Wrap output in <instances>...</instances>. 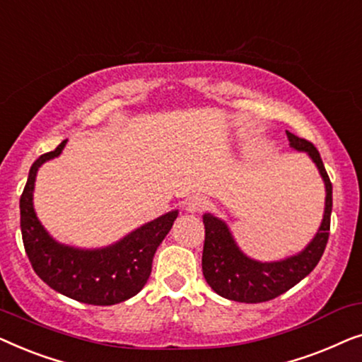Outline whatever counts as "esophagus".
<instances>
[{
	"label": "esophagus",
	"instance_id": "1",
	"mask_svg": "<svg viewBox=\"0 0 362 362\" xmlns=\"http://www.w3.org/2000/svg\"><path fill=\"white\" fill-rule=\"evenodd\" d=\"M206 204L207 202L202 196H191V197H187L185 207H186V212L194 214V212H201L202 209H204Z\"/></svg>",
	"mask_w": 362,
	"mask_h": 362
}]
</instances>
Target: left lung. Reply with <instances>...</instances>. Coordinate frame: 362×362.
<instances>
[{
    "instance_id": "obj_1",
    "label": "left lung",
    "mask_w": 362,
    "mask_h": 362,
    "mask_svg": "<svg viewBox=\"0 0 362 362\" xmlns=\"http://www.w3.org/2000/svg\"><path fill=\"white\" fill-rule=\"evenodd\" d=\"M290 148L303 151L318 168L325 182V212L318 232L303 250L284 260L260 262L240 250L229 226L211 212L202 216L206 237L202 249V274L212 290L227 300L240 303H262L285 293L311 274L323 255L329 237V219L333 209V186L323 161L310 141L286 132Z\"/></svg>"
}]
</instances>
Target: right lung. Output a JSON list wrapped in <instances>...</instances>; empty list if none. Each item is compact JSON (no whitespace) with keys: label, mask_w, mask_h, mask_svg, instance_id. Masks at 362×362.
<instances>
[{"label":"right lung","mask_w":362,"mask_h":362,"mask_svg":"<svg viewBox=\"0 0 362 362\" xmlns=\"http://www.w3.org/2000/svg\"><path fill=\"white\" fill-rule=\"evenodd\" d=\"M67 140L39 156L29 170L19 199L21 234L34 272L52 290L87 305H115L135 296L150 279L155 252L171 230L177 211L153 219L100 249H78L57 242L44 229L34 211L33 192L37 170L61 155Z\"/></svg>","instance_id":"obj_1"}]
</instances>
